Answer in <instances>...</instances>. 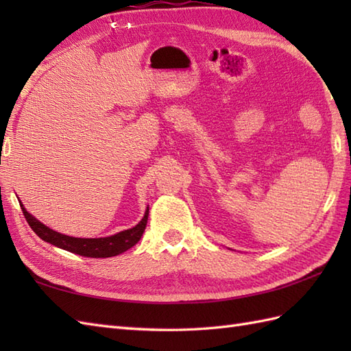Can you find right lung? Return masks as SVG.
Instances as JSON below:
<instances>
[{"mask_svg": "<svg viewBox=\"0 0 351 351\" xmlns=\"http://www.w3.org/2000/svg\"><path fill=\"white\" fill-rule=\"evenodd\" d=\"M22 213H24L25 219L28 221L29 228H32L36 235L42 238L43 241H47L56 247H60L63 250H68L72 253H77L80 256L86 258H110L121 255V253L131 249L132 245H136L141 235H143L147 223V215H149V206L146 208V213L136 226L131 229L122 230V232L110 235V237H102V238H75L69 235H63L57 230H52L48 226H45L42 221L37 220L29 214L24 205L21 202Z\"/></svg>", "mask_w": 351, "mask_h": 351, "instance_id": "right-lung-1", "label": "right lung"}]
</instances>
